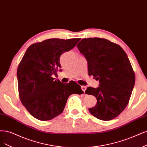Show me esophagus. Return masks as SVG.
<instances>
[{
    "instance_id": "34e87169",
    "label": "esophagus",
    "mask_w": 147,
    "mask_h": 147,
    "mask_svg": "<svg viewBox=\"0 0 147 147\" xmlns=\"http://www.w3.org/2000/svg\"><path fill=\"white\" fill-rule=\"evenodd\" d=\"M82 90L83 91V92H84L86 89V87L85 86H82Z\"/></svg>"
}]
</instances>
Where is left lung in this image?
Segmentation results:
<instances>
[{"mask_svg":"<svg viewBox=\"0 0 147 147\" xmlns=\"http://www.w3.org/2000/svg\"><path fill=\"white\" fill-rule=\"evenodd\" d=\"M77 47L87 60L89 75L100 83L85 91L97 100L90 113L102 120L115 118L127 106L135 83L127 55L120 45L103 38H84Z\"/></svg>","mask_w":147,"mask_h":147,"instance_id":"8db88e82","label":"left lung"}]
</instances>
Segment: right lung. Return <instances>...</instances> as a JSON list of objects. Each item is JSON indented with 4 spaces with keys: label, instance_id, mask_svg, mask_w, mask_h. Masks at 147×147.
<instances>
[{
    "label": "right lung",
    "instance_id": "add662e5",
    "mask_svg": "<svg viewBox=\"0 0 147 147\" xmlns=\"http://www.w3.org/2000/svg\"><path fill=\"white\" fill-rule=\"evenodd\" d=\"M80 39H49L31 45L25 52L17 70L19 94L22 105L34 118L53 119L63 113L70 95L83 93L81 86L78 90L70 86L77 83L64 84L53 78L61 70V55Z\"/></svg>",
    "mask_w": 147,
    "mask_h": 147
}]
</instances>
